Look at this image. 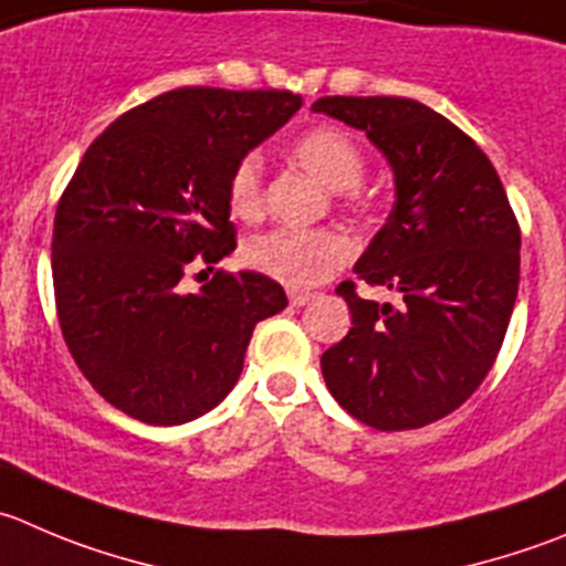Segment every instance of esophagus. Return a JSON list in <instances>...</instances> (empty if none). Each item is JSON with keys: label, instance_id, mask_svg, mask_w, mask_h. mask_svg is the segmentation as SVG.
Listing matches in <instances>:
<instances>
[{"label": "esophagus", "instance_id": "1", "mask_svg": "<svg viewBox=\"0 0 566 566\" xmlns=\"http://www.w3.org/2000/svg\"><path fill=\"white\" fill-rule=\"evenodd\" d=\"M311 300H314V292H297V289H294V292H289V303H292L294 308L311 303Z\"/></svg>", "mask_w": 566, "mask_h": 566}]
</instances>
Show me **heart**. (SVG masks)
I'll return each instance as SVG.
<instances>
[{"mask_svg": "<svg viewBox=\"0 0 566 566\" xmlns=\"http://www.w3.org/2000/svg\"><path fill=\"white\" fill-rule=\"evenodd\" d=\"M292 158L314 175L322 186L342 191L355 211L369 208V191L360 186L367 155L358 138L336 125L311 127L292 144ZM230 208L241 219H255L263 211V169L258 155H244L230 175ZM353 244L336 230L277 228L247 241L244 258L255 272L277 280L289 289L319 286L338 266L349 261Z\"/></svg>", "mask_w": 566, "mask_h": 566, "instance_id": "heart-1", "label": "heart"}]
</instances>
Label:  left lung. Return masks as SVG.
Instances as JSON below:
<instances>
[{"label": "left lung", "mask_w": 566, "mask_h": 566, "mask_svg": "<svg viewBox=\"0 0 566 566\" xmlns=\"http://www.w3.org/2000/svg\"><path fill=\"white\" fill-rule=\"evenodd\" d=\"M311 107L367 133L395 171V206L355 274L400 297L380 305L344 280L353 327L322 353V375L358 422L422 428L470 400L503 347L520 224L492 160L422 102L322 96Z\"/></svg>", "instance_id": "1"}]
</instances>
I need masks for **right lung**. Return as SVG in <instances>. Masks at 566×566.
<instances>
[{"instance_id": "add662e5", "label": "right lung", "mask_w": 566, "mask_h": 566, "mask_svg": "<svg viewBox=\"0 0 566 566\" xmlns=\"http://www.w3.org/2000/svg\"><path fill=\"white\" fill-rule=\"evenodd\" d=\"M300 105L292 91L175 88L85 149L55 211L57 319L85 380L127 417L182 424L211 411L258 322L289 305L258 272L219 269L193 294L180 280L235 250L230 175Z\"/></svg>"}]
</instances>
